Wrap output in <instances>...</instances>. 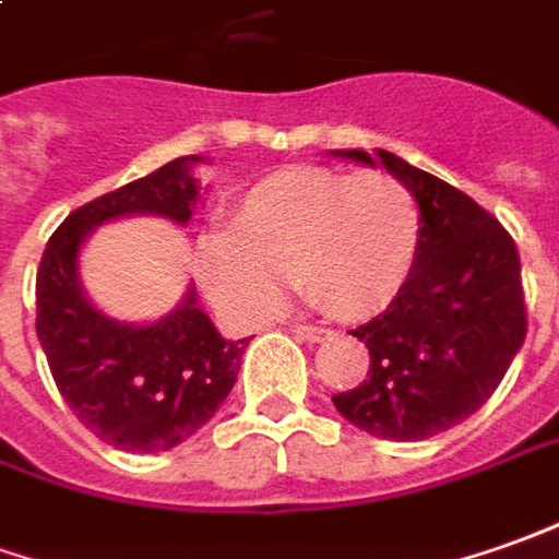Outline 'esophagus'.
Returning <instances> with one entry per match:
<instances>
[{
	"mask_svg": "<svg viewBox=\"0 0 559 559\" xmlns=\"http://www.w3.org/2000/svg\"><path fill=\"white\" fill-rule=\"evenodd\" d=\"M292 334L298 337V341H307V344H319V341H325L331 331L329 329H317V325H292Z\"/></svg>",
	"mask_w": 559,
	"mask_h": 559,
	"instance_id": "obj_1",
	"label": "esophagus"
}]
</instances>
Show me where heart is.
<instances>
[{
	"label": "heart",
	"instance_id": "1",
	"mask_svg": "<svg viewBox=\"0 0 559 559\" xmlns=\"http://www.w3.org/2000/svg\"><path fill=\"white\" fill-rule=\"evenodd\" d=\"M417 249V203L392 176L288 167L234 200L228 228L200 237L194 273L242 325L283 310L292 273L334 317L361 319L399 298Z\"/></svg>",
	"mask_w": 559,
	"mask_h": 559
}]
</instances>
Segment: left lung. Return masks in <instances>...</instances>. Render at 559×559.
Here are the masks:
<instances>
[{"mask_svg":"<svg viewBox=\"0 0 559 559\" xmlns=\"http://www.w3.org/2000/svg\"><path fill=\"white\" fill-rule=\"evenodd\" d=\"M331 155L383 167L419 206L411 280L380 317L353 331L368 346V377L331 402L374 438L426 441L484 407L521 353L526 310L518 246L468 194L392 152Z\"/></svg>","mask_w":559,"mask_h":559,"instance_id":"obj_1","label":"left lung"}]
</instances>
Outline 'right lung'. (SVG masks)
Returning a JSON list of instances; mask_svg holds the SVG:
<instances>
[{
	"label": "right lung",
	"instance_id": "add662e5",
	"mask_svg": "<svg viewBox=\"0 0 559 559\" xmlns=\"http://www.w3.org/2000/svg\"><path fill=\"white\" fill-rule=\"evenodd\" d=\"M200 164L206 157H176L79 206L53 230L38 264L36 334L53 383L96 438L127 453H164L210 423L234 390L252 337H222L200 310L194 283L167 317L152 322L103 313L81 286V249L99 225L130 215H157L185 228L203 198L194 176Z\"/></svg>",
	"mask_w": 559,
	"mask_h": 559
}]
</instances>
